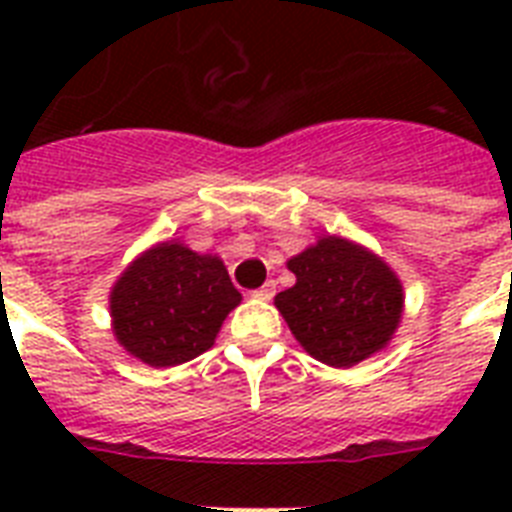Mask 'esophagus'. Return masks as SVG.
<instances>
[{"mask_svg":"<svg viewBox=\"0 0 512 512\" xmlns=\"http://www.w3.org/2000/svg\"><path fill=\"white\" fill-rule=\"evenodd\" d=\"M273 295H276V284L273 281H265L263 287L252 292V297H257V300H271Z\"/></svg>","mask_w":512,"mask_h":512,"instance_id":"obj_1","label":"esophagus"}]
</instances>
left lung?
Returning <instances> with one entry per match:
<instances>
[{"label": "left lung", "instance_id": "obj_1", "mask_svg": "<svg viewBox=\"0 0 512 512\" xmlns=\"http://www.w3.org/2000/svg\"><path fill=\"white\" fill-rule=\"evenodd\" d=\"M287 268L297 281L276 295V308L313 358L348 369L388 345L404 311V289L380 257L324 236Z\"/></svg>", "mask_w": 512, "mask_h": 512}]
</instances>
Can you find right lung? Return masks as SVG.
I'll return each instance as SVG.
<instances>
[{"instance_id":"obj_1","label":"right lung","mask_w":512,"mask_h":512,"mask_svg":"<svg viewBox=\"0 0 512 512\" xmlns=\"http://www.w3.org/2000/svg\"><path fill=\"white\" fill-rule=\"evenodd\" d=\"M241 303L220 257L162 241L111 289L114 335L148 366H177L215 345L225 316Z\"/></svg>"}]
</instances>
